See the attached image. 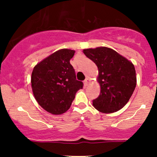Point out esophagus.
Segmentation results:
<instances>
[{
    "mask_svg": "<svg viewBox=\"0 0 157 157\" xmlns=\"http://www.w3.org/2000/svg\"><path fill=\"white\" fill-rule=\"evenodd\" d=\"M90 82V80L89 78H86V80H84V85L85 86H88V84H89Z\"/></svg>",
    "mask_w": 157,
    "mask_h": 157,
    "instance_id": "obj_1",
    "label": "esophagus"
}]
</instances>
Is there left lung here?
<instances>
[{"mask_svg":"<svg viewBox=\"0 0 157 157\" xmlns=\"http://www.w3.org/2000/svg\"><path fill=\"white\" fill-rule=\"evenodd\" d=\"M98 68L97 81L100 94L93 100V106L102 113H111L126 105L136 85L132 62L111 48L100 46L82 50Z\"/></svg>","mask_w":157,"mask_h":157,"instance_id":"left-lung-1","label":"left lung"}]
</instances>
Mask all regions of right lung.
Instances as JSON below:
<instances>
[{"label": "right lung", "instance_id": "right-lung-1", "mask_svg": "<svg viewBox=\"0 0 157 157\" xmlns=\"http://www.w3.org/2000/svg\"><path fill=\"white\" fill-rule=\"evenodd\" d=\"M75 50H57L39 62L33 68L32 89L36 101L45 111L62 114L71 107L76 92L82 89V82L76 80L70 64Z\"/></svg>", "mask_w": 157, "mask_h": 157}]
</instances>
